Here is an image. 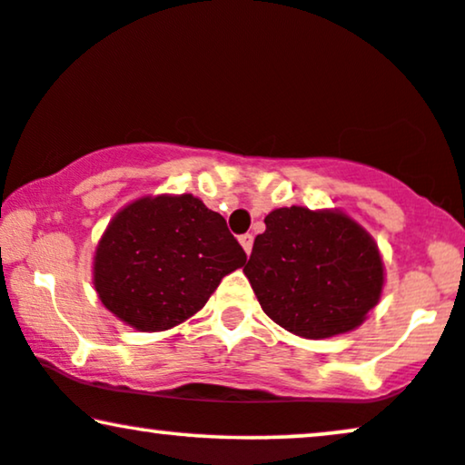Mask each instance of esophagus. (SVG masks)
Listing matches in <instances>:
<instances>
[{"label": "esophagus", "mask_w": 465, "mask_h": 465, "mask_svg": "<svg viewBox=\"0 0 465 465\" xmlns=\"http://www.w3.org/2000/svg\"><path fill=\"white\" fill-rule=\"evenodd\" d=\"M240 244H242L246 255H249L251 249H252V236H251V233H242V236H240Z\"/></svg>", "instance_id": "34e87169"}]
</instances>
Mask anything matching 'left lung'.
Returning <instances> with one entry per match:
<instances>
[{"mask_svg": "<svg viewBox=\"0 0 465 465\" xmlns=\"http://www.w3.org/2000/svg\"><path fill=\"white\" fill-rule=\"evenodd\" d=\"M244 274L270 320L304 339L358 328L378 304L384 263L378 244L339 210H272Z\"/></svg>", "mask_w": 465, "mask_h": 465, "instance_id": "1", "label": "left lung"}]
</instances>
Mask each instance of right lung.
<instances>
[{
	"label": "right lung",
	"instance_id": "obj_1",
	"mask_svg": "<svg viewBox=\"0 0 465 465\" xmlns=\"http://www.w3.org/2000/svg\"><path fill=\"white\" fill-rule=\"evenodd\" d=\"M246 252L227 223L193 195L141 197L111 219L94 255V287L141 332L169 331L208 302Z\"/></svg>",
	"mask_w": 465,
	"mask_h": 465
}]
</instances>
